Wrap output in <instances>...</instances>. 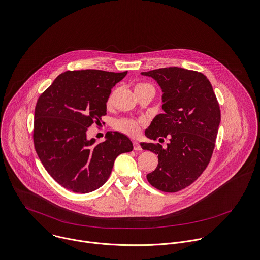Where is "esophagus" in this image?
<instances>
[{"mask_svg": "<svg viewBox=\"0 0 260 260\" xmlns=\"http://www.w3.org/2000/svg\"><path fill=\"white\" fill-rule=\"evenodd\" d=\"M134 150L135 151H141L142 150V148H141V146H140V143L139 142H137V141H134Z\"/></svg>", "mask_w": 260, "mask_h": 260, "instance_id": "obj_1", "label": "esophagus"}]
</instances>
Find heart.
Returning a JSON list of instances; mask_svg holds the SVG:
<instances>
[{
    "label": "heart",
    "instance_id": "obj_1",
    "mask_svg": "<svg viewBox=\"0 0 260 260\" xmlns=\"http://www.w3.org/2000/svg\"><path fill=\"white\" fill-rule=\"evenodd\" d=\"M143 87H152V88H154L149 83H139V84L136 85L135 90L143 88ZM115 127H116V129L122 132L123 134H126V135L132 136V137H136L141 132L142 123L140 121H138V120H135V119L122 118V119H119V120H117L115 122Z\"/></svg>",
    "mask_w": 260,
    "mask_h": 260
}]
</instances>
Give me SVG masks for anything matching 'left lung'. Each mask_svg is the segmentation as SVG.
I'll use <instances>...</instances> for the list:
<instances>
[{"label":"left lung","instance_id":"1","mask_svg":"<svg viewBox=\"0 0 260 260\" xmlns=\"http://www.w3.org/2000/svg\"><path fill=\"white\" fill-rule=\"evenodd\" d=\"M156 80L162 91V113L146 129L147 138L170 140L167 148L143 143V150L157 155L149 183L162 192L174 193L194 183L207 168L214 151L221 113L207 77L201 72L167 67L142 72Z\"/></svg>","mask_w":260,"mask_h":260}]
</instances>
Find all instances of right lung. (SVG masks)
Listing matches in <instances>:
<instances>
[{"label": "right lung", "mask_w": 260, "mask_h": 260, "mask_svg": "<svg viewBox=\"0 0 260 260\" xmlns=\"http://www.w3.org/2000/svg\"><path fill=\"white\" fill-rule=\"evenodd\" d=\"M126 73L66 71L38 99L35 150L49 175L65 189L82 194L99 189L110 176L116 156L133 151L131 140L118 132H108L103 143L86 137L93 122L101 123L111 88Z\"/></svg>", "instance_id": "add662e5"}]
</instances>
